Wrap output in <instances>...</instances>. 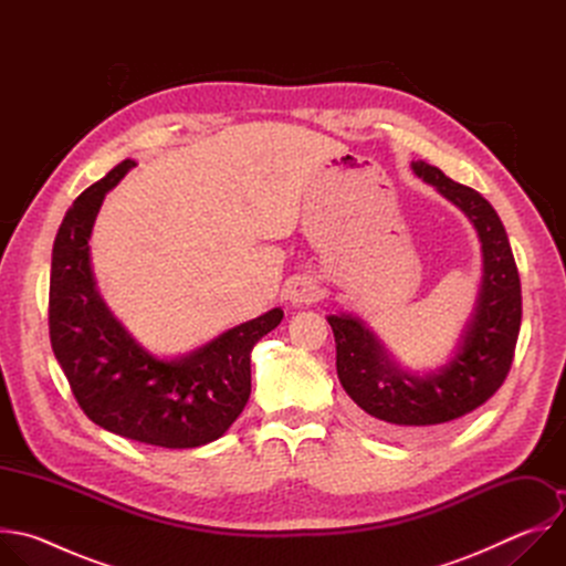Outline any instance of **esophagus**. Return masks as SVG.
<instances>
[{"mask_svg":"<svg viewBox=\"0 0 566 566\" xmlns=\"http://www.w3.org/2000/svg\"><path fill=\"white\" fill-rule=\"evenodd\" d=\"M291 300L295 304H311V302L319 300V289L308 277H295V282L291 284Z\"/></svg>","mask_w":566,"mask_h":566,"instance_id":"obj_1","label":"esophagus"}]
</instances>
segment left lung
<instances>
[{"instance_id":"1","label":"left lung","mask_w":566,"mask_h":566,"mask_svg":"<svg viewBox=\"0 0 566 566\" xmlns=\"http://www.w3.org/2000/svg\"><path fill=\"white\" fill-rule=\"evenodd\" d=\"M412 170L459 206L474 223L483 249V282L457 356L430 376L398 369L376 336L352 315H329L336 367L345 391L385 437L441 432L483 406L506 380L522 325V286L506 230L476 190L454 184L417 160Z\"/></svg>"}]
</instances>
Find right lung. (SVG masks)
<instances>
[{"mask_svg":"<svg viewBox=\"0 0 566 566\" xmlns=\"http://www.w3.org/2000/svg\"><path fill=\"white\" fill-rule=\"evenodd\" d=\"M125 158L66 210L49 284V336L71 391L96 426L158 448L219 439L251 396V352L284 313L273 308L179 360H158L134 343L96 291L90 237L105 195L134 168Z\"/></svg>","mask_w":566,"mask_h":566,"instance_id":"obj_1","label":"right lung"}]
</instances>
